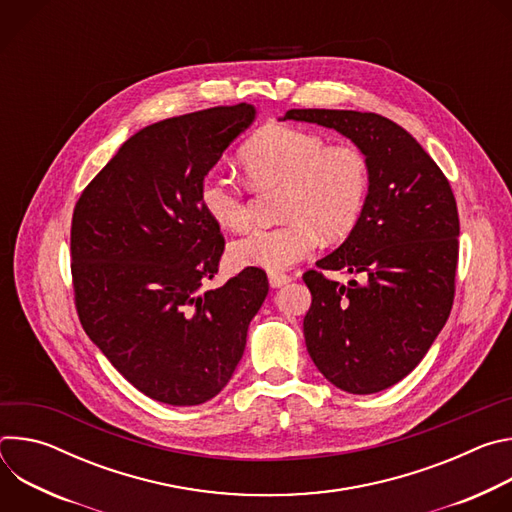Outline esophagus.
<instances>
[{"label": "esophagus", "mask_w": 512, "mask_h": 512, "mask_svg": "<svg viewBox=\"0 0 512 512\" xmlns=\"http://www.w3.org/2000/svg\"><path fill=\"white\" fill-rule=\"evenodd\" d=\"M267 277H269V285H271V287H281V285H285V283L291 281V275L279 273V271H269Z\"/></svg>", "instance_id": "1"}]
</instances>
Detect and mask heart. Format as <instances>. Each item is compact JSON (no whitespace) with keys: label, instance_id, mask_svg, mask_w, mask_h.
Wrapping results in <instances>:
<instances>
[{"label":"heart","instance_id":"b5f03b06","mask_svg":"<svg viewBox=\"0 0 512 512\" xmlns=\"http://www.w3.org/2000/svg\"><path fill=\"white\" fill-rule=\"evenodd\" d=\"M243 170L259 188L283 186L277 227H257L229 247L235 267L281 271L310 257L326 239L346 237L360 221L373 182L371 160L356 145L334 143L316 131L271 123L241 150ZM202 210L216 225L239 231L251 221L247 190L221 172L198 186Z\"/></svg>","mask_w":512,"mask_h":512}]
</instances>
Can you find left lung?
Wrapping results in <instances>:
<instances>
[{
	"mask_svg": "<svg viewBox=\"0 0 512 512\" xmlns=\"http://www.w3.org/2000/svg\"><path fill=\"white\" fill-rule=\"evenodd\" d=\"M283 119L318 123L371 160L373 182L348 239L304 273L312 306L308 352L338 389L371 395L407 377L444 328L456 291L460 218L452 186L421 145L377 113L289 109ZM322 268L356 272L348 286Z\"/></svg>",
	"mask_w": 512,
	"mask_h": 512,
	"instance_id": "1",
	"label": "left lung"
}]
</instances>
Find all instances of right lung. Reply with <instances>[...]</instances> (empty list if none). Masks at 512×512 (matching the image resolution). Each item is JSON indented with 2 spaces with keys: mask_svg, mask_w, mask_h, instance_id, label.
<instances>
[{
  "mask_svg": "<svg viewBox=\"0 0 512 512\" xmlns=\"http://www.w3.org/2000/svg\"><path fill=\"white\" fill-rule=\"evenodd\" d=\"M253 119L255 107L239 103L143 127L72 212L79 320L113 367L160 403L200 405L225 389L269 291L257 267L202 289L225 239L198 186Z\"/></svg>",
  "mask_w": 512,
  "mask_h": 512,
  "instance_id": "obj_1",
  "label": "right lung"
}]
</instances>
